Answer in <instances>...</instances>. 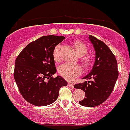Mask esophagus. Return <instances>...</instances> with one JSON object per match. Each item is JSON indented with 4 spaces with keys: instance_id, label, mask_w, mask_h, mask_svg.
I'll return each instance as SVG.
<instances>
[{
    "instance_id": "34e87169",
    "label": "esophagus",
    "mask_w": 130,
    "mask_h": 130,
    "mask_svg": "<svg viewBox=\"0 0 130 130\" xmlns=\"http://www.w3.org/2000/svg\"><path fill=\"white\" fill-rule=\"evenodd\" d=\"M68 86L71 88H73L74 87V85H73V83H68Z\"/></svg>"
}]
</instances>
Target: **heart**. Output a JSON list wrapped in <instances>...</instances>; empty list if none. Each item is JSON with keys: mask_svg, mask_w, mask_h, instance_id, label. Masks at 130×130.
<instances>
[{"mask_svg": "<svg viewBox=\"0 0 130 130\" xmlns=\"http://www.w3.org/2000/svg\"><path fill=\"white\" fill-rule=\"evenodd\" d=\"M73 46L76 53L78 57H83L88 52V47L82 41L76 40L73 42ZM59 49H60V45H57L53 51V57L55 62H58L60 60L59 53ZM82 62L84 67L86 69L90 68L92 66L93 60L90 57H83ZM58 71L60 75L62 76L63 78L68 80H73L76 77L81 74L83 69L81 66L77 64L64 63L59 66Z\"/></svg>", "mask_w": 130, "mask_h": 130, "instance_id": "b5f03b06", "label": "heart"}]
</instances>
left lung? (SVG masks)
Returning a JSON list of instances; mask_svg holds the SVG:
<instances>
[{"label":"left lung","mask_w":130,"mask_h":130,"mask_svg":"<svg viewBox=\"0 0 130 130\" xmlns=\"http://www.w3.org/2000/svg\"><path fill=\"white\" fill-rule=\"evenodd\" d=\"M89 39L95 52L93 66L81 84L74 86L86 93L85 98L79 101L83 106L95 107L100 105L109 97L115 85L119 71L115 55L104 42L93 36Z\"/></svg>","instance_id":"8db88e82"}]
</instances>
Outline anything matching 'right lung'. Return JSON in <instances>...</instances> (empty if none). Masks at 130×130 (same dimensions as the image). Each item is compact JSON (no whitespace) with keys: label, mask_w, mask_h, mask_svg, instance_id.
Here are the masks:
<instances>
[{"label":"right lung","mask_w":130,"mask_h":130,"mask_svg":"<svg viewBox=\"0 0 130 130\" xmlns=\"http://www.w3.org/2000/svg\"><path fill=\"white\" fill-rule=\"evenodd\" d=\"M64 37L47 35L28 44L17 57L14 78L19 91L33 105L44 106L59 97V91L68 83L60 76L52 77L57 71L53 51Z\"/></svg>","instance_id":"obj_1"}]
</instances>
